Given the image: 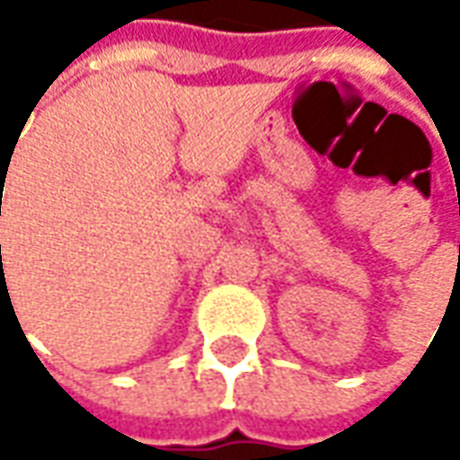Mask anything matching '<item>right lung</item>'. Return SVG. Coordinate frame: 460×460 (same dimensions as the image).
I'll return each instance as SVG.
<instances>
[{
    "instance_id": "right-lung-1",
    "label": "right lung",
    "mask_w": 460,
    "mask_h": 460,
    "mask_svg": "<svg viewBox=\"0 0 460 460\" xmlns=\"http://www.w3.org/2000/svg\"><path fill=\"white\" fill-rule=\"evenodd\" d=\"M0 215H2V212H0ZM0 256H2V253H0Z\"/></svg>"
}]
</instances>
